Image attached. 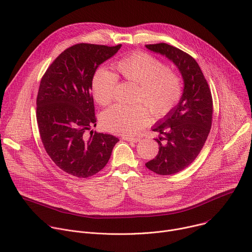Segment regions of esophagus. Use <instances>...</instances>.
I'll return each instance as SVG.
<instances>
[{
	"label": "esophagus",
	"instance_id": "1",
	"mask_svg": "<svg viewBox=\"0 0 252 252\" xmlns=\"http://www.w3.org/2000/svg\"><path fill=\"white\" fill-rule=\"evenodd\" d=\"M123 139L126 141H131V142H138L140 140L139 137H131V136H124Z\"/></svg>",
	"mask_w": 252,
	"mask_h": 252
}]
</instances>
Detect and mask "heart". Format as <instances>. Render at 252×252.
Listing matches in <instances>:
<instances>
[{"mask_svg": "<svg viewBox=\"0 0 252 252\" xmlns=\"http://www.w3.org/2000/svg\"><path fill=\"white\" fill-rule=\"evenodd\" d=\"M120 75L137 85L132 106L115 105L101 115L103 127L111 132L131 135L145 126L151 118L149 108L157 118L167 115L183 94L182 79L174 70L154 56L137 52L115 63ZM119 78L105 68H98L92 81L94 99L100 105L110 104L116 96Z\"/></svg>", "mask_w": 252, "mask_h": 252, "instance_id": "b5f03b06", "label": "heart"}]
</instances>
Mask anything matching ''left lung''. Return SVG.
Here are the masks:
<instances>
[{
	"label": "left lung",
	"mask_w": 252,
	"mask_h": 252,
	"mask_svg": "<svg viewBox=\"0 0 252 252\" xmlns=\"http://www.w3.org/2000/svg\"><path fill=\"white\" fill-rule=\"evenodd\" d=\"M146 47L172 61L185 82L178 104L153 128L159 133L156 138L158 154L146 163L157 174H174L191 164L204 146L212 123L211 92L198 63L190 55L165 43Z\"/></svg>",
	"instance_id": "left-lung-1"
}]
</instances>
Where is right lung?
<instances>
[{
  "instance_id": "add662e5",
  "label": "right lung",
  "mask_w": 252,
  "mask_h": 252,
  "mask_svg": "<svg viewBox=\"0 0 252 252\" xmlns=\"http://www.w3.org/2000/svg\"><path fill=\"white\" fill-rule=\"evenodd\" d=\"M122 45L76 44L64 50L44 74L37 96V122L44 148L64 172L90 177L109 161L118 137L93 132L95 126L92 81L97 66Z\"/></svg>"
}]
</instances>
